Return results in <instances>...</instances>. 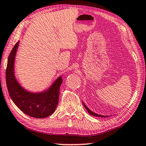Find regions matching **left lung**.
Segmentation results:
<instances>
[{"label":"left lung","instance_id":"left-lung-1","mask_svg":"<svg viewBox=\"0 0 146 146\" xmlns=\"http://www.w3.org/2000/svg\"><path fill=\"white\" fill-rule=\"evenodd\" d=\"M83 105H84V108H85L86 110H87V111H88V112L89 113V114H90L91 115H94V116H96V117H109V116H106V115H98V114H96V113H95L92 112V111L89 110V109L86 107V105H85V104H84V103H83Z\"/></svg>","mask_w":146,"mask_h":146}]
</instances>
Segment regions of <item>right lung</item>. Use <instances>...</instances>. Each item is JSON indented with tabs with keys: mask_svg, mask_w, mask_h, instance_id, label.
<instances>
[{
	"mask_svg": "<svg viewBox=\"0 0 146 146\" xmlns=\"http://www.w3.org/2000/svg\"><path fill=\"white\" fill-rule=\"evenodd\" d=\"M19 42L15 44L8 58L6 80L8 93L14 103L24 113L35 118H45L53 113L57 107L62 77H58L48 90L42 92L33 93L25 90L14 75V60Z\"/></svg>",
	"mask_w": 146,
	"mask_h": 146,
	"instance_id": "add662e5",
	"label": "right lung"
}]
</instances>
